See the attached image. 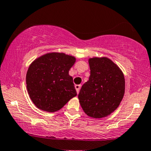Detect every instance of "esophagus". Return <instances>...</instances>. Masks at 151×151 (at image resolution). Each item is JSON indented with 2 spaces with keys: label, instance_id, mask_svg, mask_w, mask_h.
Returning a JSON list of instances; mask_svg holds the SVG:
<instances>
[{
  "label": "esophagus",
  "instance_id": "1",
  "mask_svg": "<svg viewBox=\"0 0 151 151\" xmlns=\"http://www.w3.org/2000/svg\"><path fill=\"white\" fill-rule=\"evenodd\" d=\"M80 88H81V85H75V89H76V90H77V94H78L79 92H80Z\"/></svg>",
  "mask_w": 151,
  "mask_h": 151
}]
</instances>
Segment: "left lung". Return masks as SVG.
I'll return each mask as SVG.
<instances>
[{"label": "left lung", "instance_id": "left-lung-1", "mask_svg": "<svg viewBox=\"0 0 151 151\" xmlns=\"http://www.w3.org/2000/svg\"><path fill=\"white\" fill-rule=\"evenodd\" d=\"M88 62L90 76L81 88L79 101L89 116L104 118L113 113L123 99L124 76L120 68L107 57L90 58Z\"/></svg>", "mask_w": 151, "mask_h": 151}]
</instances>
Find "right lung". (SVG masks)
I'll return each instance as SVG.
<instances>
[{
	"label": "right lung",
	"mask_w": 151,
	"mask_h": 151,
	"mask_svg": "<svg viewBox=\"0 0 151 151\" xmlns=\"http://www.w3.org/2000/svg\"><path fill=\"white\" fill-rule=\"evenodd\" d=\"M76 58L52 52L38 57L28 68L26 84L30 99L39 109L47 112L60 110L77 96L69 71Z\"/></svg>",
	"instance_id": "add662e5"
}]
</instances>
